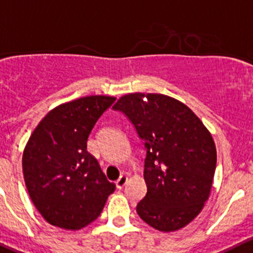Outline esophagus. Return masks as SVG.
Returning a JSON list of instances; mask_svg holds the SVG:
<instances>
[{
	"label": "esophagus",
	"instance_id": "esophagus-1",
	"mask_svg": "<svg viewBox=\"0 0 253 253\" xmlns=\"http://www.w3.org/2000/svg\"><path fill=\"white\" fill-rule=\"evenodd\" d=\"M126 181H128V177L124 176V175H122V176H120L119 179L115 181V186H117V189L122 190L123 187L125 186V184H126Z\"/></svg>",
	"mask_w": 253,
	"mask_h": 253
}]
</instances>
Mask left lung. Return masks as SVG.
I'll use <instances>...</instances> for the list:
<instances>
[{
    "instance_id": "1",
    "label": "left lung",
    "mask_w": 253,
    "mask_h": 253,
    "mask_svg": "<svg viewBox=\"0 0 253 253\" xmlns=\"http://www.w3.org/2000/svg\"><path fill=\"white\" fill-rule=\"evenodd\" d=\"M113 109L130 120L144 144L148 191L136 205L138 215L164 232L186 226L203 210L212 186L211 134L190 108L164 94H126Z\"/></svg>"
}]
</instances>
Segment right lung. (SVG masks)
Returning a JSON list of instances; mask_svg holds the SVG:
<instances>
[{"label":"right lung","instance_id":"add662e5","mask_svg":"<svg viewBox=\"0 0 253 253\" xmlns=\"http://www.w3.org/2000/svg\"><path fill=\"white\" fill-rule=\"evenodd\" d=\"M114 97L90 95L50 110L22 158L31 200L48 223L79 230L98 218L115 185L107 180L86 140Z\"/></svg>","mask_w":253,"mask_h":253}]
</instances>
